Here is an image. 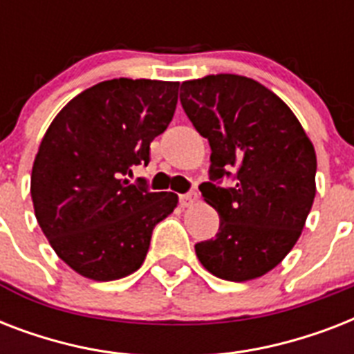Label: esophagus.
Returning a JSON list of instances; mask_svg holds the SVG:
<instances>
[{"label": "esophagus", "mask_w": 354, "mask_h": 354, "mask_svg": "<svg viewBox=\"0 0 354 354\" xmlns=\"http://www.w3.org/2000/svg\"><path fill=\"white\" fill-rule=\"evenodd\" d=\"M198 200V193H187V194H180V204L183 205V207H189V205H193L194 202Z\"/></svg>", "instance_id": "1"}]
</instances>
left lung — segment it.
I'll list each match as a JSON object with an SVG mask.
<instances>
[{
	"instance_id": "left-lung-1",
	"label": "left lung",
	"mask_w": 354,
	"mask_h": 354,
	"mask_svg": "<svg viewBox=\"0 0 354 354\" xmlns=\"http://www.w3.org/2000/svg\"><path fill=\"white\" fill-rule=\"evenodd\" d=\"M180 102L209 141L211 180L236 176L233 188L212 182L202 196L221 216L215 239L196 257L226 281H252L274 270L301 235L316 196V152L290 108L257 80L207 75L182 84Z\"/></svg>"
}]
</instances>
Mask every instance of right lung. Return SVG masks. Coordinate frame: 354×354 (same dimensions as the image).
<instances>
[{
	"label": "right lung",
	"instance_id": "add662e5",
	"mask_svg": "<svg viewBox=\"0 0 354 354\" xmlns=\"http://www.w3.org/2000/svg\"><path fill=\"white\" fill-rule=\"evenodd\" d=\"M180 82L113 79L91 86L58 112L30 172L36 221L58 257L93 281H115L143 264L152 230L178 194L127 180L149 163L165 132Z\"/></svg>",
	"mask_w": 354,
	"mask_h": 354
}]
</instances>
